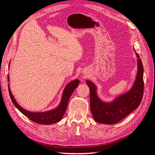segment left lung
<instances>
[{"label": "left lung", "mask_w": 155, "mask_h": 155, "mask_svg": "<svg viewBox=\"0 0 155 155\" xmlns=\"http://www.w3.org/2000/svg\"><path fill=\"white\" fill-rule=\"evenodd\" d=\"M136 54L138 58V73L134 85L129 92L116 97L113 101L105 103L100 100L97 96L96 86L87 81L90 88L91 110L97 122L109 125L117 124L140 105L143 94V68L139 55L137 52Z\"/></svg>", "instance_id": "left-lung-1"}]
</instances>
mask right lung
I'll use <instances>...</instances> for the list:
<instances>
[{
    "mask_svg": "<svg viewBox=\"0 0 155 155\" xmlns=\"http://www.w3.org/2000/svg\"><path fill=\"white\" fill-rule=\"evenodd\" d=\"M8 80L9 81V76H8ZM79 83V81L78 79H76V80L69 83L64 89L60 105L55 109L43 112H33L24 109L17 104L15 100L14 99L10 91V86H8V91L13 104L23 114L35 123L43 125H51L58 122L62 119L64 112L66 111L70 97L75 88L78 86Z\"/></svg>",
    "mask_w": 155,
    "mask_h": 155,
    "instance_id": "obj_1",
    "label": "right lung"
}]
</instances>
